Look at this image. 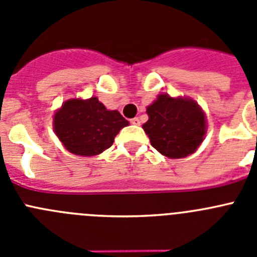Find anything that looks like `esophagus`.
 Listing matches in <instances>:
<instances>
[{
  "label": "esophagus",
  "instance_id": "esophagus-1",
  "mask_svg": "<svg viewBox=\"0 0 257 257\" xmlns=\"http://www.w3.org/2000/svg\"><path fill=\"white\" fill-rule=\"evenodd\" d=\"M131 123L133 124H140V119L138 117H135V118H133V119H131Z\"/></svg>",
  "mask_w": 257,
  "mask_h": 257
}]
</instances>
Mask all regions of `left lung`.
<instances>
[{
    "label": "left lung",
    "instance_id": "1",
    "mask_svg": "<svg viewBox=\"0 0 257 257\" xmlns=\"http://www.w3.org/2000/svg\"><path fill=\"white\" fill-rule=\"evenodd\" d=\"M149 119L143 124L154 149L169 158H183L196 151L206 134L205 113L190 99L158 95L147 108Z\"/></svg>",
    "mask_w": 257,
    "mask_h": 257
}]
</instances>
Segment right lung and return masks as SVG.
Masks as SVG:
<instances>
[{"label":"right lung","mask_w":257,"mask_h":257,"mask_svg":"<svg viewBox=\"0 0 257 257\" xmlns=\"http://www.w3.org/2000/svg\"><path fill=\"white\" fill-rule=\"evenodd\" d=\"M127 124L121 113L108 110L97 97L65 101L54 115V130L63 145L70 153L85 157L110 148Z\"/></svg>","instance_id":"add662e5"}]
</instances>
